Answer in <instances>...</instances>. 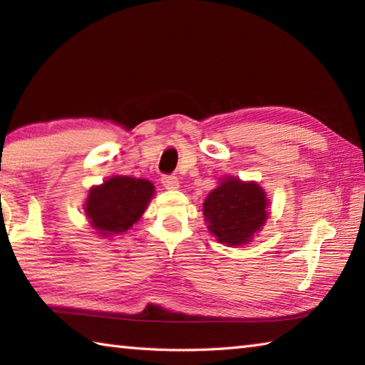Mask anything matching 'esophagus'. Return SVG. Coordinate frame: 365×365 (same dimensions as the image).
Returning <instances> with one entry per match:
<instances>
[{"label":"esophagus","instance_id":"obj_1","mask_svg":"<svg viewBox=\"0 0 365 365\" xmlns=\"http://www.w3.org/2000/svg\"><path fill=\"white\" fill-rule=\"evenodd\" d=\"M163 185L165 190H178L180 182H178V178L175 175H165L163 177Z\"/></svg>","mask_w":365,"mask_h":365}]
</instances>
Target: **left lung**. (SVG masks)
Returning <instances> with one entry per match:
<instances>
[{"mask_svg":"<svg viewBox=\"0 0 365 365\" xmlns=\"http://www.w3.org/2000/svg\"><path fill=\"white\" fill-rule=\"evenodd\" d=\"M270 200L257 182L225 175L206 196L202 214L219 243L242 246L252 242L269 219Z\"/></svg>","mask_w":365,"mask_h":365,"instance_id":"obj_1","label":"left lung"}]
</instances>
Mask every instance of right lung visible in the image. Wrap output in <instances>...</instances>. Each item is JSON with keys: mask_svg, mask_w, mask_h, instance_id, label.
Instances as JSON below:
<instances>
[{"mask_svg": "<svg viewBox=\"0 0 365 365\" xmlns=\"http://www.w3.org/2000/svg\"><path fill=\"white\" fill-rule=\"evenodd\" d=\"M154 196V185L146 178L114 175L88 190L83 211L98 237L127 233L141 219Z\"/></svg>", "mask_w": 365, "mask_h": 365, "instance_id": "obj_1", "label": "right lung"}]
</instances>
